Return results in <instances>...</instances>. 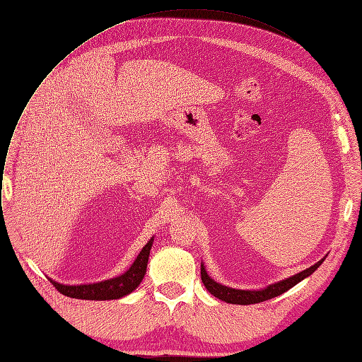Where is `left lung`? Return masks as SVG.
Segmentation results:
<instances>
[{
  "label": "left lung",
  "instance_id": "left-lung-1",
  "mask_svg": "<svg viewBox=\"0 0 362 362\" xmlns=\"http://www.w3.org/2000/svg\"><path fill=\"white\" fill-rule=\"evenodd\" d=\"M324 262V259H321L320 262H317L314 267L308 268L288 279H284L278 284H274V285H269L268 288L265 289H261V291H240V289H233V288H228V286H223L218 282H215L214 279L209 278V275L206 274L203 265L200 268V276H202V282L203 285L206 286V289H208L214 296L228 302V303H236V305H250V303H259V302H264V300H268L271 298H275L278 295H282L284 292H286L288 289H291L292 286H295L298 282H300L302 279H305L306 276L311 275L313 272H315L320 265Z\"/></svg>",
  "mask_w": 362,
  "mask_h": 362
}]
</instances>
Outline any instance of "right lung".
Returning <instances> with one entry per match:
<instances>
[{"label":"right lung","instance_id":"1","mask_svg":"<svg viewBox=\"0 0 362 362\" xmlns=\"http://www.w3.org/2000/svg\"><path fill=\"white\" fill-rule=\"evenodd\" d=\"M153 243V238L147 242V245L141 249L139 256L136 257L134 264L129 268L127 272L123 275L109 279V281H103L98 284H90V285H77V286H70V285H62L59 282H53L56 289L62 292L66 296L70 298H77V299H90V300H106V299H119L124 295H129L132 291H134L147 268V261H148V255H150V247Z\"/></svg>","mask_w":362,"mask_h":362}]
</instances>
